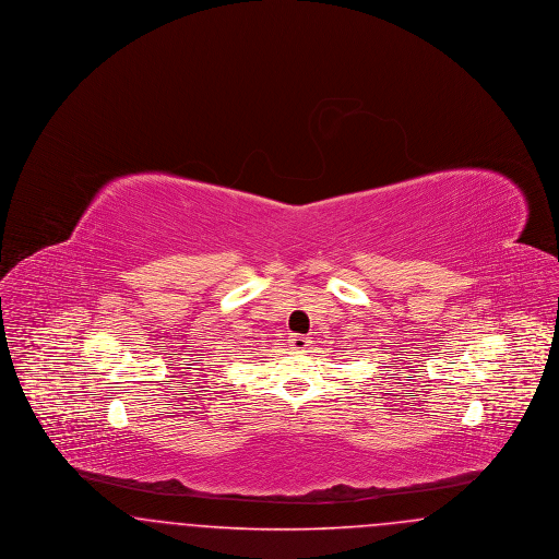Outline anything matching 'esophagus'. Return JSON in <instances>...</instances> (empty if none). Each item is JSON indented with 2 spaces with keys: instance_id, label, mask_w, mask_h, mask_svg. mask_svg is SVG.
Segmentation results:
<instances>
[{
  "instance_id": "obj_1",
  "label": "esophagus",
  "mask_w": 559,
  "mask_h": 559,
  "mask_svg": "<svg viewBox=\"0 0 559 559\" xmlns=\"http://www.w3.org/2000/svg\"><path fill=\"white\" fill-rule=\"evenodd\" d=\"M289 344H292L293 349H297V352H306L312 342H310L308 335H292V337H289Z\"/></svg>"
}]
</instances>
